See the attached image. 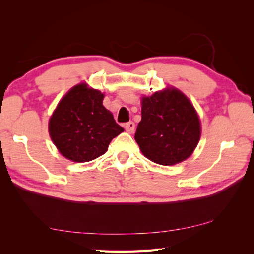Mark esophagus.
<instances>
[{"label": "esophagus", "instance_id": "esophagus-1", "mask_svg": "<svg viewBox=\"0 0 254 254\" xmlns=\"http://www.w3.org/2000/svg\"><path fill=\"white\" fill-rule=\"evenodd\" d=\"M124 128H126V131L128 133H133L134 130H135V123L130 121L124 124Z\"/></svg>", "mask_w": 254, "mask_h": 254}]
</instances>
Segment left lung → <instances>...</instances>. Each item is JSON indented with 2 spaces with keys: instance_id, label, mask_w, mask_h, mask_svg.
Returning a JSON list of instances; mask_svg holds the SVG:
<instances>
[{
  "instance_id": "left-lung-1",
  "label": "left lung",
  "mask_w": 254,
  "mask_h": 254,
  "mask_svg": "<svg viewBox=\"0 0 254 254\" xmlns=\"http://www.w3.org/2000/svg\"><path fill=\"white\" fill-rule=\"evenodd\" d=\"M134 137L145 157L172 166L194 152L201 137V123L185 94L166 88L142 98V120Z\"/></svg>"
}]
</instances>
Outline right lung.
<instances>
[{
    "label": "right lung",
    "mask_w": 254,
    "mask_h": 254,
    "mask_svg": "<svg viewBox=\"0 0 254 254\" xmlns=\"http://www.w3.org/2000/svg\"><path fill=\"white\" fill-rule=\"evenodd\" d=\"M105 95L82 83L68 90L49 121V134L64 157L86 163L104 155L124 130L102 105Z\"/></svg>",
    "instance_id": "obj_1"
}]
</instances>
